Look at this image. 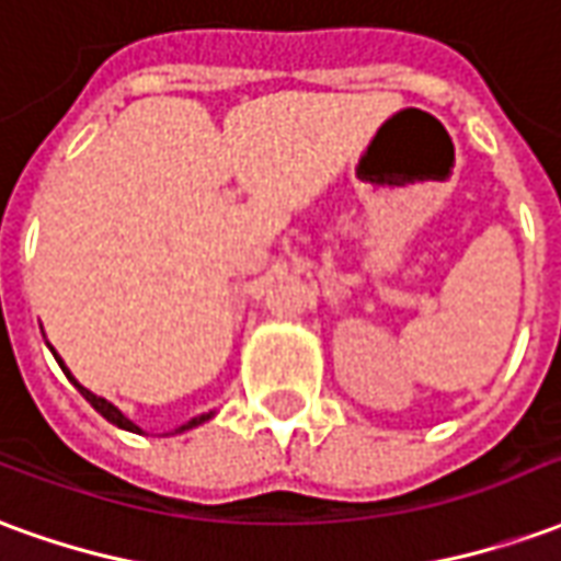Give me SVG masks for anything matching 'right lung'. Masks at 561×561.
<instances>
[{"label":"right lung","mask_w":561,"mask_h":561,"mask_svg":"<svg viewBox=\"0 0 561 561\" xmlns=\"http://www.w3.org/2000/svg\"><path fill=\"white\" fill-rule=\"evenodd\" d=\"M54 357H56V354H54ZM56 360H59V357H56ZM59 366H62V360H59ZM62 369H66V366H62ZM66 376L71 378V373H68V369H66ZM71 381H75V378H71ZM75 388H78L80 393H83V400L90 402L92 409H95V412L102 414L104 421H111V423H114V426H119V430H128V433H140L138 426H135V423L128 421L126 414L119 412V409H116V405H111V402L102 400V397H95V393H90V390H87V388H80L78 381H75ZM209 417H213V412H209V414H201V417H192V421L183 423V426H180V430H176V433H183V430H192V426H197V423L209 421Z\"/></svg>","instance_id":"right-lung-1"}]
</instances>
